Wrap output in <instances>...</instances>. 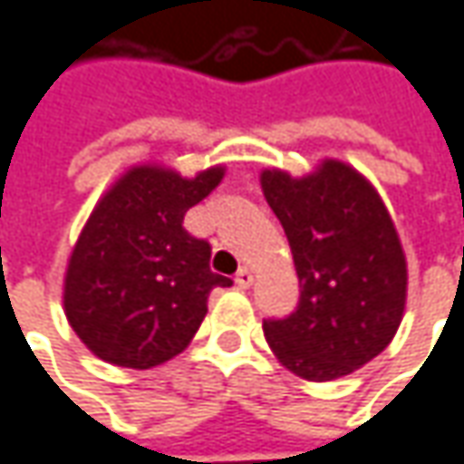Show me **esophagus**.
I'll return each mask as SVG.
<instances>
[{
    "label": "esophagus",
    "instance_id": "esophagus-1",
    "mask_svg": "<svg viewBox=\"0 0 464 464\" xmlns=\"http://www.w3.org/2000/svg\"><path fill=\"white\" fill-rule=\"evenodd\" d=\"M235 285L240 287V290H247L250 285H253V271L247 266H243L237 274H235Z\"/></svg>",
    "mask_w": 464,
    "mask_h": 464
}]
</instances>
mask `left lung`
<instances>
[{
	"label": "left lung",
	"mask_w": 464,
	"mask_h": 464,
	"mask_svg": "<svg viewBox=\"0 0 464 464\" xmlns=\"http://www.w3.org/2000/svg\"><path fill=\"white\" fill-rule=\"evenodd\" d=\"M261 188L290 240L300 279L297 311L264 321L274 358L305 382L350 376L394 339L407 300V261L379 190L324 159L292 177L264 169Z\"/></svg>",
	"instance_id": "1"
}]
</instances>
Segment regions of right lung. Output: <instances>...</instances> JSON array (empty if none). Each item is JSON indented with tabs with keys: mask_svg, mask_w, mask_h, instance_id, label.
Listing matches in <instances>:
<instances>
[{
	"mask_svg": "<svg viewBox=\"0 0 464 464\" xmlns=\"http://www.w3.org/2000/svg\"><path fill=\"white\" fill-rule=\"evenodd\" d=\"M224 177L208 167L182 177L172 167L135 164L120 174L81 229L64 271V315L104 362L146 371L179 355L208 313L211 245L182 219Z\"/></svg>",
	"mask_w": 464,
	"mask_h": 464,
	"instance_id": "add662e5",
	"label": "right lung"
}]
</instances>
